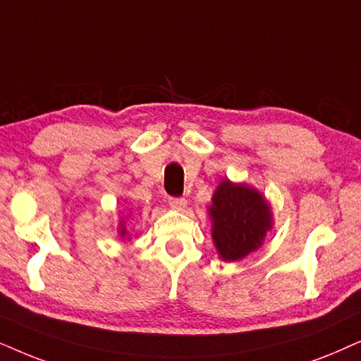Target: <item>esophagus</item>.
Instances as JSON below:
<instances>
[{
    "label": "esophagus",
    "instance_id": "esophagus-1",
    "mask_svg": "<svg viewBox=\"0 0 361 361\" xmlns=\"http://www.w3.org/2000/svg\"><path fill=\"white\" fill-rule=\"evenodd\" d=\"M168 204H170L173 209L183 211L186 208V200L185 198H168Z\"/></svg>",
    "mask_w": 361,
    "mask_h": 361
}]
</instances>
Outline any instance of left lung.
Segmentation results:
<instances>
[{"mask_svg": "<svg viewBox=\"0 0 361 361\" xmlns=\"http://www.w3.org/2000/svg\"><path fill=\"white\" fill-rule=\"evenodd\" d=\"M211 236L223 261H241L262 246L272 228L271 206L262 193L244 183L223 180L208 208Z\"/></svg>", "mask_w": 361, "mask_h": 361, "instance_id": "left-lung-1", "label": "left lung"}]
</instances>
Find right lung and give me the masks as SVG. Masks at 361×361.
Listing matches in <instances>:
<instances>
[{"mask_svg":"<svg viewBox=\"0 0 361 361\" xmlns=\"http://www.w3.org/2000/svg\"><path fill=\"white\" fill-rule=\"evenodd\" d=\"M118 234H120V238L122 239H125V238H130L128 236V231H127V226H125V223H123V219L120 221V226H118Z\"/></svg>","mask_w":361,"mask_h":361,"instance_id":"add662e5","label":"right lung"}]
</instances>
